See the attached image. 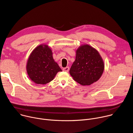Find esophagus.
<instances>
[{
    "label": "esophagus",
    "mask_w": 133,
    "mask_h": 133,
    "mask_svg": "<svg viewBox=\"0 0 133 133\" xmlns=\"http://www.w3.org/2000/svg\"><path fill=\"white\" fill-rule=\"evenodd\" d=\"M69 68L68 67H65V68H63V70L65 72H68L69 71Z\"/></svg>",
    "instance_id": "obj_1"
}]
</instances>
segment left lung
<instances>
[{"label":"left lung","instance_id":"1","mask_svg":"<svg viewBox=\"0 0 133 133\" xmlns=\"http://www.w3.org/2000/svg\"><path fill=\"white\" fill-rule=\"evenodd\" d=\"M104 69V62L98 52L86 44L76 50L75 60L69 73L77 83L89 85L98 80Z\"/></svg>","mask_w":133,"mask_h":133}]
</instances>
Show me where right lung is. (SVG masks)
Instances as JSON below:
<instances>
[{
	"instance_id": "right-lung-1",
	"label": "right lung",
	"mask_w": 133,
	"mask_h": 133,
	"mask_svg": "<svg viewBox=\"0 0 133 133\" xmlns=\"http://www.w3.org/2000/svg\"><path fill=\"white\" fill-rule=\"evenodd\" d=\"M62 70L55 61L52 52L46 45H41L31 52L26 64V72L35 83L45 84L54 79Z\"/></svg>"
}]
</instances>
